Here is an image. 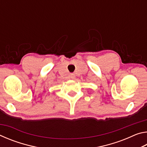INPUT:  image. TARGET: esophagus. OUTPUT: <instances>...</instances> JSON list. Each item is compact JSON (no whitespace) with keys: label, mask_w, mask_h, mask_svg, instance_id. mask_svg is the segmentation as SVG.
<instances>
[{"label":"esophagus","mask_w":147,"mask_h":147,"mask_svg":"<svg viewBox=\"0 0 147 147\" xmlns=\"http://www.w3.org/2000/svg\"><path fill=\"white\" fill-rule=\"evenodd\" d=\"M71 78L72 79H75V78H76V74H74V73L71 74Z\"/></svg>","instance_id":"1"}]
</instances>
